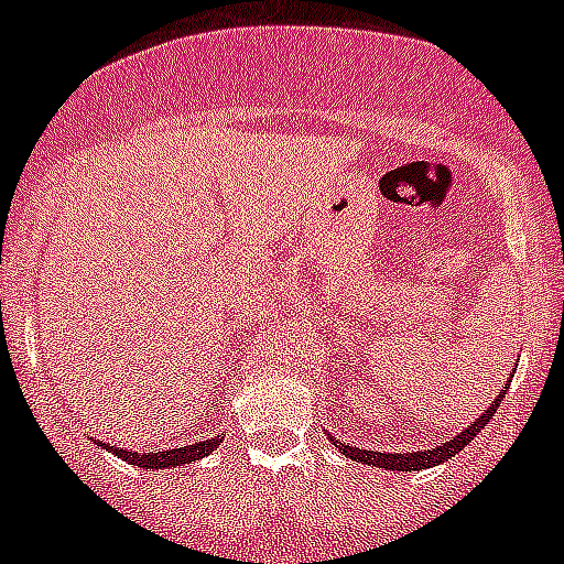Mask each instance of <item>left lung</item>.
Listing matches in <instances>:
<instances>
[{"instance_id":"obj_1","label":"left lung","mask_w":564,"mask_h":564,"mask_svg":"<svg viewBox=\"0 0 564 564\" xmlns=\"http://www.w3.org/2000/svg\"><path fill=\"white\" fill-rule=\"evenodd\" d=\"M506 398V390L500 392V395L491 401V406H486V410L480 412V415L475 417V421L468 423L466 430L460 432V435H455L452 441H446L443 446H435V449H421V452H403V455H390V452H367V449H356V446H347V443L336 441L333 435L330 437L333 443H336V449L341 452L344 457H350V460L356 463H367V466H376V468H390V471H421V468H432L437 466V463H446L452 460V457L457 455V452H463L468 446V443L475 441L477 432L486 426L491 417H495L497 406H500V401Z\"/></svg>"}]
</instances>
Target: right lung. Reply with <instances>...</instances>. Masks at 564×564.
<instances>
[{"instance_id": "add662e5", "label": "right lung", "mask_w": 564, "mask_h": 564, "mask_svg": "<svg viewBox=\"0 0 564 564\" xmlns=\"http://www.w3.org/2000/svg\"><path fill=\"white\" fill-rule=\"evenodd\" d=\"M223 443V437H212V441H200V443H188V446H177V449H166V452H127L118 449V446H109V443H101L104 449H109L112 455H118L121 460L132 463V466H141L154 471V468H177L186 466V463L203 460L206 455H212L217 446Z\"/></svg>"}]
</instances>
